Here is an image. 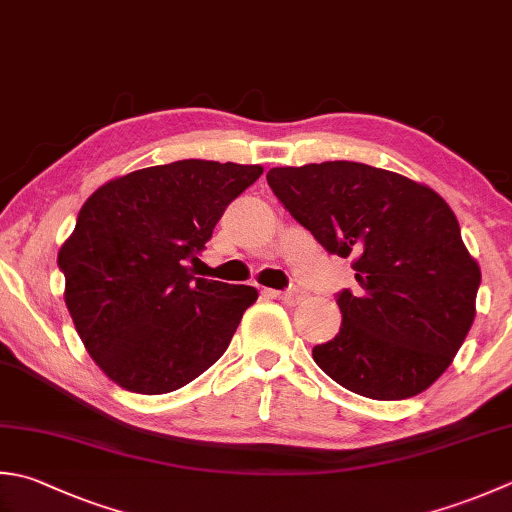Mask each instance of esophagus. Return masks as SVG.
<instances>
[{"label":"esophagus","mask_w":512,"mask_h":512,"mask_svg":"<svg viewBox=\"0 0 512 512\" xmlns=\"http://www.w3.org/2000/svg\"><path fill=\"white\" fill-rule=\"evenodd\" d=\"M275 297L282 299V302L288 304V306H295V304L302 302L304 293H302V290H284V293H275Z\"/></svg>","instance_id":"esophagus-1"}]
</instances>
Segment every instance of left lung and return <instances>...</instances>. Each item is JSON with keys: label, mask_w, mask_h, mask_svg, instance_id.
<instances>
[{"label": "left lung", "mask_w": 512, "mask_h": 512, "mask_svg": "<svg viewBox=\"0 0 512 512\" xmlns=\"http://www.w3.org/2000/svg\"><path fill=\"white\" fill-rule=\"evenodd\" d=\"M266 179L328 253L353 259L359 290L337 295L342 326L313 348L315 364L382 402L435 384L473 326L482 282L444 197L357 162L270 168Z\"/></svg>", "instance_id": "obj_1"}]
</instances>
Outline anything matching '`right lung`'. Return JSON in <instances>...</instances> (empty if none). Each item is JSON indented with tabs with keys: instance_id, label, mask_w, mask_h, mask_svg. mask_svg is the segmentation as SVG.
Returning <instances> with one entry per match:
<instances>
[{
	"instance_id": "obj_1",
	"label": "right lung",
	"mask_w": 512,
	"mask_h": 512,
	"mask_svg": "<svg viewBox=\"0 0 512 512\" xmlns=\"http://www.w3.org/2000/svg\"><path fill=\"white\" fill-rule=\"evenodd\" d=\"M262 173L182 159L110 179L86 199L57 264L68 313L110 382L173 393L224 355L257 288L195 277L186 262Z\"/></svg>"
}]
</instances>
